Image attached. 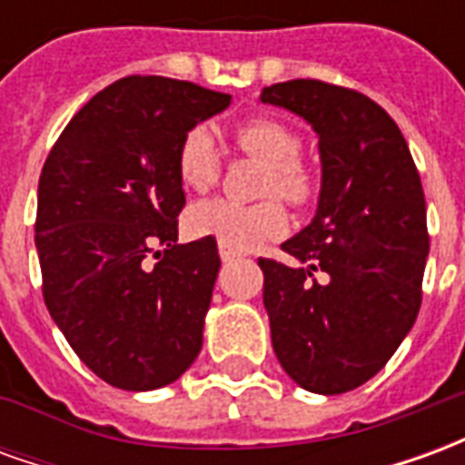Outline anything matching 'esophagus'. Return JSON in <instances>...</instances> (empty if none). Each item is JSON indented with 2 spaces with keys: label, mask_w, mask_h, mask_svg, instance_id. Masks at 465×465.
I'll return each mask as SVG.
<instances>
[{
  "label": "esophagus",
  "mask_w": 465,
  "mask_h": 465,
  "mask_svg": "<svg viewBox=\"0 0 465 465\" xmlns=\"http://www.w3.org/2000/svg\"><path fill=\"white\" fill-rule=\"evenodd\" d=\"M219 256H222V262H233V259H239V256H242V252L232 249L229 243L219 242Z\"/></svg>",
  "instance_id": "obj_1"
}]
</instances>
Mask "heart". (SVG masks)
<instances>
[{"instance_id":"1","label":"heart","mask_w":465,"mask_h":465,"mask_svg":"<svg viewBox=\"0 0 465 465\" xmlns=\"http://www.w3.org/2000/svg\"><path fill=\"white\" fill-rule=\"evenodd\" d=\"M233 143L249 159L266 169L259 182V193L269 196L256 203H236L226 199L196 203L186 213V229L192 236H206L246 252L263 242L279 239L289 216L276 195L292 206H309L319 193V179L302 162V136L276 116H252L233 129ZM179 179L192 192H209L222 176V153L209 129L193 126L183 134L176 152Z\"/></svg>"}]
</instances>
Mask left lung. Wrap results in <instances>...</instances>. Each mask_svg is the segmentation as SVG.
<instances>
[{
	"label": "left lung",
	"mask_w": 465,
	"mask_h": 465,
	"mask_svg": "<svg viewBox=\"0 0 465 465\" xmlns=\"http://www.w3.org/2000/svg\"><path fill=\"white\" fill-rule=\"evenodd\" d=\"M262 102L303 116L322 153L316 216L282 243L296 263L259 259L273 351L302 389L346 393L386 366L419 316L429 256L419 169L396 122L356 89L292 79Z\"/></svg>",
	"instance_id": "8db88e82"
}]
</instances>
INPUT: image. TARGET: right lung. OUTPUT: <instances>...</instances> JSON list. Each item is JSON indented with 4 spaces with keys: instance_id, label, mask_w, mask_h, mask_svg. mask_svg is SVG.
<instances>
[{
    "instance_id": "obj_1",
    "label": "right lung",
    "mask_w": 465,
    "mask_h": 465,
    "mask_svg": "<svg viewBox=\"0 0 465 465\" xmlns=\"http://www.w3.org/2000/svg\"><path fill=\"white\" fill-rule=\"evenodd\" d=\"M229 102L192 82L124 76L46 156L35 223L45 303L76 356L116 389H162L202 351L222 259L216 239L176 243L186 203L176 152Z\"/></svg>"
}]
</instances>
